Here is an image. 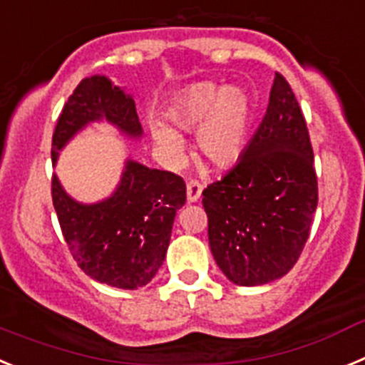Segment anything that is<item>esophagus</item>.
<instances>
[{
  "mask_svg": "<svg viewBox=\"0 0 365 365\" xmlns=\"http://www.w3.org/2000/svg\"><path fill=\"white\" fill-rule=\"evenodd\" d=\"M202 185L198 182H189L187 183V202L195 203L198 202L200 196H202Z\"/></svg>",
  "mask_w": 365,
  "mask_h": 365,
  "instance_id": "1",
  "label": "esophagus"
}]
</instances>
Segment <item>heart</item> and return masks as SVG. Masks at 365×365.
<instances>
[{"instance_id":"1","label":"heart","mask_w":365,"mask_h":365,"mask_svg":"<svg viewBox=\"0 0 365 365\" xmlns=\"http://www.w3.org/2000/svg\"><path fill=\"white\" fill-rule=\"evenodd\" d=\"M175 129H196V153L216 169H229L242 160L252 125V103L240 87L195 83L183 88L165 113ZM153 142L163 158L178 165L185 154V142L176 130L153 123Z\"/></svg>"}]
</instances>
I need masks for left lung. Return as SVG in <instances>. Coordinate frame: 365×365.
<instances>
[{
    "label": "left lung",
    "mask_w": 365,
    "mask_h": 365,
    "mask_svg": "<svg viewBox=\"0 0 365 365\" xmlns=\"http://www.w3.org/2000/svg\"><path fill=\"white\" fill-rule=\"evenodd\" d=\"M202 202L211 252L232 284H269L297 264L309 238L318 183L304 114L282 74L242 160L203 190Z\"/></svg>",
    "instance_id": "left-lung-1"
}]
</instances>
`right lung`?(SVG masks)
I'll use <instances>...</instances> for the list:
<instances>
[{
  "label": "right lung",
  "instance_id": "1",
  "mask_svg": "<svg viewBox=\"0 0 365 365\" xmlns=\"http://www.w3.org/2000/svg\"><path fill=\"white\" fill-rule=\"evenodd\" d=\"M96 121H107L130 140L143 136L133 96L96 74L81 80L61 110L52 136V163L72 138ZM185 198V182L178 175L130 158L116 190L94 203L74 200L52 176V203L74 260L93 280L118 289H138L153 280Z\"/></svg>",
  "mask_w": 365,
  "mask_h": 365
}]
</instances>
